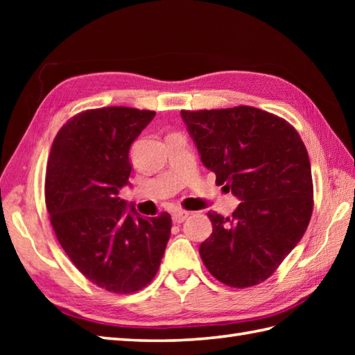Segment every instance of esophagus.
<instances>
[{
    "mask_svg": "<svg viewBox=\"0 0 355 355\" xmlns=\"http://www.w3.org/2000/svg\"><path fill=\"white\" fill-rule=\"evenodd\" d=\"M189 215H191V212H187V210H175V212L172 214V221L175 224H180V223H183Z\"/></svg>",
    "mask_w": 355,
    "mask_h": 355,
    "instance_id": "obj_1",
    "label": "esophagus"
}]
</instances>
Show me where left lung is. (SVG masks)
<instances>
[{
	"mask_svg": "<svg viewBox=\"0 0 355 355\" xmlns=\"http://www.w3.org/2000/svg\"><path fill=\"white\" fill-rule=\"evenodd\" d=\"M201 162L239 206L207 214L214 230L200 245L218 281L245 288L266 281L302 239L313 214L311 164L284 119L253 107L182 111Z\"/></svg>",
	"mask_w": 355,
	"mask_h": 355,
	"instance_id": "obj_1",
	"label": "left lung"
}]
</instances>
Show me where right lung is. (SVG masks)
I'll use <instances>...</instances> for the list:
<instances>
[{"instance_id": "obj_1", "label": "right lung", "mask_w": 355, "mask_h": 355, "mask_svg": "<svg viewBox=\"0 0 355 355\" xmlns=\"http://www.w3.org/2000/svg\"><path fill=\"white\" fill-rule=\"evenodd\" d=\"M154 116L126 107L79 112L49 155L45 205L59 244L88 281L112 293L153 281L171 236L168 212L143 218L119 197L130 184V148Z\"/></svg>"}]
</instances>
